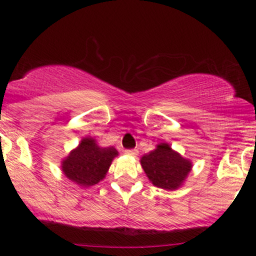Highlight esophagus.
I'll return each instance as SVG.
<instances>
[{
	"label": "esophagus",
	"mask_w": 256,
	"mask_h": 256,
	"mask_svg": "<svg viewBox=\"0 0 256 256\" xmlns=\"http://www.w3.org/2000/svg\"><path fill=\"white\" fill-rule=\"evenodd\" d=\"M124 152L126 155H130V156H136L138 152L136 150V149H126Z\"/></svg>",
	"instance_id": "esophagus-1"
}]
</instances>
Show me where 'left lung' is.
Listing matches in <instances>:
<instances>
[{"instance_id":"obj_1","label":"left lung","mask_w":256,"mask_h":256,"mask_svg":"<svg viewBox=\"0 0 256 256\" xmlns=\"http://www.w3.org/2000/svg\"><path fill=\"white\" fill-rule=\"evenodd\" d=\"M140 165L149 180L165 190L180 188L192 167V161L173 150L167 143H160L155 150L143 155Z\"/></svg>"}]
</instances>
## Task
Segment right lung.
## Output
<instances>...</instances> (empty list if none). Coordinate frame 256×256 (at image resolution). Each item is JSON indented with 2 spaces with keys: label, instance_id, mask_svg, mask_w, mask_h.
Masks as SVG:
<instances>
[{
  "label": "right lung",
  "instance_id": "right-lung-1",
  "mask_svg": "<svg viewBox=\"0 0 256 256\" xmlns=\"http://www.w3.org/2000/svg\"><path fill=\"white\" fill-rule=\"evenodd\" d=\"M118 155L114 146L102 148L91 137H85L79 146L61 162V170L70 180L80 186H91L106 177L112 161Z\"/></svg>",
  "mask_w": 256,
  "mask_h": 256
}]
</instances>
